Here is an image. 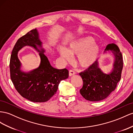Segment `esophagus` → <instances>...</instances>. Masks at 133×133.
<instances>
[{
    "instance_id": "34e87169",
    "label": "esophagus",
    "mask_w": 133,
    "mask_h": 133,
    "mask_svg": "<svg viewBox=\"0 0 133 133\" xmlns=\"http://www.w3.org/2000/svg\"><path fill=\"white\" fill-rule=\"evenodd\" d=\"M76 73H75V72L74 71H73V70H70L69 71V76H73V75H74Z\"/></svg>"
}]
</instances>
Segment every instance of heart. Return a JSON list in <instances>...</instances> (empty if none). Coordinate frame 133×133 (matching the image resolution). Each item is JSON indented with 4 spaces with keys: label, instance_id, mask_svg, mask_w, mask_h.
<instances>
[{
    "label": "heart",
    "instance_id": "b5f03b06",
    "mask_svg": "<svg viewBox=\"0 0 133 133\" xmlns=\"http://www.w3.org/2000/svg\"><path fill=\"white\" fill-rule=\"evenodd\" d=\"M60 57L64 61H70L71 56H77V63L81 67H88L96 61L99 47L91 36L83 37L71 42L67 49L59 48Z\"/></svg>",
    "mask_w": 133,
    "mask_h": 133
}]
</instances>
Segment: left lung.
<instances>
[{
  "label": "left lung",
  "instance_id": "1",
  "mask_svg": "<svg viewBox=\"0 0 133 133\" xmlns=\"http://www.w3.org/2000/svg\"><path fill=\"white\" fill-rule=\"evenodd\" d=\"M110 50L114 56L113 67L110 72L104 73L97 61L87 70L79 74L83 81L80 93L86 100L98 102L104 99L115 90L121 79L123 67L121 52L114 43L108 44L104 53Z\"/></svg>",
  "mask_w": 133,
  "mask_h": 133
}]
</instances>
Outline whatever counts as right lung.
I'll use <instances>...</instances> for the list:
<instances>
[{
  "label": "right lung",
  "mask_w": 133,
  "mask_h": 133,
  "mask_svg": "<svg viewBox=\"0 0 133 133\" xmlns=\"http://www.w3.org/2000/svg\"><path fill=\"white\" fill-rule=\"evenodd\" d=\"M25 46L34 47L41 58L39 66L29 72L21 70L22 65L18 57V52ZM45 52L36 29L20 37L12 52L9 68L12 83L22 97L33 102L49 100L56 93L61 81L69 77L66 69L59 70L51 66Z\"/></svg>",
  "instance_id": "add662e5"
}]
</instances>
